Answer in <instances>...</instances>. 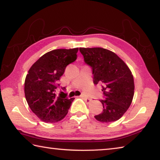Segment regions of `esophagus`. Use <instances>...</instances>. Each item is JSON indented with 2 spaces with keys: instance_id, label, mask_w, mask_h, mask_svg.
Returning a JSON list of instances; mask_svg holds the SVG:
<instances>
[{
  "instance_id": "esophagus-1",
  "label": "esophagus",
  "mask_w": 160,
  "mask_h": 160,
  "mask_svg": "<svg viewBox=\"0 0 160 160\" xmlns=\"http://www.w3.org/2000/svg\"><path fill=\"white\" fill-rule=\"evenodd\" d=\"M80 97H82V98L84 100H85V102L87 103V104H90V103L92 102V99H90V98H88V97H86L83 96V95L80 96Z\"/></svg>"
}]
</instances>
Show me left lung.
<instances>
[{"mask_svg":"<svg viewBox=\"0 0 160 160\" xmlns=\"http://www.w3.org/2000/svg\"><path fill=\"white\" fill-rule=\"evenodd\" d=\"M85 63L92 69L93 82L102 84L103 111L94 116L102 123L118 120L131 106L134 80L131 70L115 53L106 48H80Z\"/></svg>","mask_w":160,"mask_h":160,"instance_id":"8db88e82","label":"left lung"}]
</instances>
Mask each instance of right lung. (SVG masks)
Wrapping results in <instances>:
<instances>
[{
	"instance_id": "right-lung-1",
	"label": "right lung",
	"mask_w": 160,
	"mask_h": 160,
	"mask_svg": "<svg viewBox=\"0 0 160 160\" xmlns=\"http://www.w3.org/2000/svg\"><path fill=\"white\" fill-rule=\"evenodd\" d=\"M78 48L55 49L41 56L29 68L25 81V94L32 112L46 123L64 118L74 98L57 95L56 90L68 65L77 59ZM65 90V88H62Z\"/></svg>"
}]
</instances>
